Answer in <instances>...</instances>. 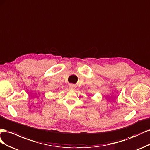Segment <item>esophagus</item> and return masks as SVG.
Returning a JSON list of instances; mask_svg holds the SVG:
<instances>
[{
	"mask_svg": "<svg viewBox=\"0 0 150 150\" xmlns=\"http://www.w3.org/2000/svg\"><path fill=\"white\" fill-rule=\"evenodd\" d=\"M69 87H70V88L71 89H74V88L75 87V85H74V84H70V85H69Z\"/></svg>",
	"mask_w": 150,
	"mask_h": 150,
	"instance_id": "34e87169",
	"label": "esophagus"
}]
</instances>
